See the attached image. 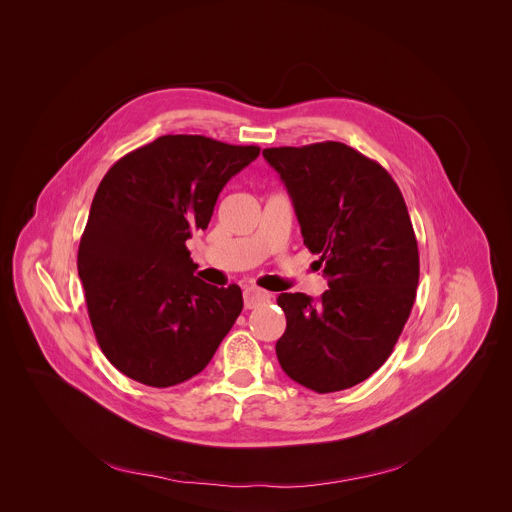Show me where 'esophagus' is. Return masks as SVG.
I'll list each match as a JSON object with an SVG mask.
<instances>
[{
	"instance_id": "1",
	"label": "esophagus",
	"mask_w": 512,
	"mask_h": 512,
	"mask_svg": "<svg viewBox=\"0 0 512 512\" xmlns=\"http://www.w3.org/2000/svg\"><path fill=\"white\" fill-rule=\"evenodd\" d=\"M266 301H270V293L264 292L260 288H254V286L244 290V307L246 309H254Z\"/></svg>"
}]
</instances>
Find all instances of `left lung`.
<instances>
[{"label":"left lung","mask_w":512,"mask_h":512,"mask_svg":"<svg viewBox=\"0 0 512 512\" xmlns=\"http://www.w3.org/2000/svg\"><path fill=\"white\" fill-rule=\"evenodd\" d=\"M329 290L313 301L282 293L284 372L319 394L351 388L394 351L420 278L418 242L390 173L341 142L268 147Z\"/></svg>","instance_id":"obj_1"}]
</instances>
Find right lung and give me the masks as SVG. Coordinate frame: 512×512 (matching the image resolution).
Wrapping results in <instances>:
<instances>
[{
	"instance_id": "right-lung-1",
	"label": "right lung",
	"mask_w": 512,
	"mask_h": 512,
	"mask_svg": "<svg viewBox=\"0 0 512 512\" xmlns=\"http://www.w3.org/2000/svg\"><path fill=\"white\" fill-rule=\"evenodd\" d=\"M258 153L205 136H161L100 181L76 266L96 341L132 380L167 388L193 378L240 315V288L193 276L185 242L209 226L222 187Z\"/></svg>"
}]
</instances>
